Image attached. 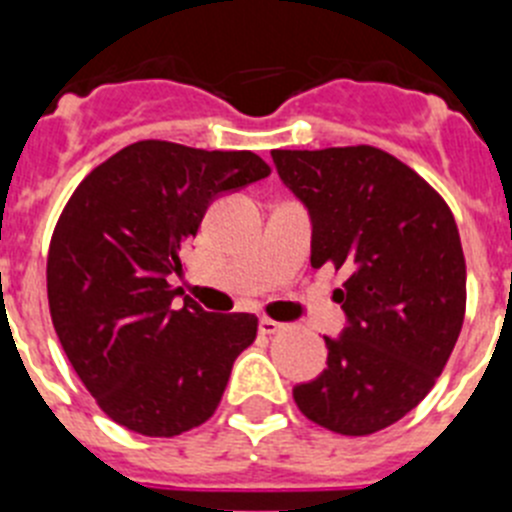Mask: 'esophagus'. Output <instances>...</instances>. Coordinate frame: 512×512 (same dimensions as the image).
Listing matches in <instances>:
<instances>
[{
  "mask_svg": "<svg viewBox=\"0 0 512 512\" xmlns=\"http://www.w3.org/2000/svg\"><path fill=\"white\" fill-rule=\"evenodd\" d=\"M259 328H261V333H266V336H274V333H279V330H282V323H277V320H271V318H261Z\"/></svg>",
  "mask_w": 512,
  "mask_h": 512,
  "instance_id": "obj_1",
  "label": "esophagus"
}]
</instances>
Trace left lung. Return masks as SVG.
Instances as JSON below:
<instances>
[{"instance_id": "obj_1", "label": "left lung", "mask_w": 512, "mask_h": 512, "mask_svg": "<svg viewBox=\"0 0 512 512\" xmlns=\"http://www.w3.org/2000/svg\"><path fill=\"white\" fill-rule=\"evenodd\" d=\"M312 217V269L343 274L348 315L328 369L295 387L305 418L341 436L390 428L433 390L467 310L454 212L418 171L374 146L271 151Z\"/></svg>"}]
</instances>
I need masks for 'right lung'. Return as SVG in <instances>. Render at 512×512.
Returning <instances> with one entry per match:
<instances>
[{"label":"right lung","mask_w":512,"mask_h":512,"mask_svg":"<svg viewBox=\"0 0 512 512\" xmlns=\"http://www.w3.org/2000/svg\"><path fill=\"white\" fill-rule=\"evenodd\" d=\"M271 174L251 151L138 140L84 176L48 248V307L74 372L128 431L171 438L212 418L259 318L205 312L169 284L217 194Z\"/></svg>","instance_id":"1"}]
</instances>
